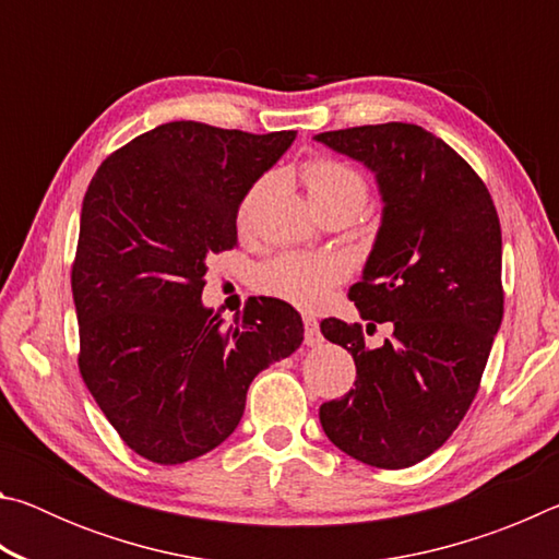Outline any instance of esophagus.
<instances>
[{
    "mask_svg": "<svg viewBox=\"0 0 559 559\" xmlns=\"http://www.w3.org/2000/svg\"><path fill=\"white\" fill-rule=\"evenodd\" d=\"M302 328H306V333H302V337H306V345L308 347H316L323 343V335H320V328H318V320L306 316L302 318Z\"/></svg>",
    "mask_w": 559,
    "mask_h": 559,
    "instance_id": "1",
    "label": "esophagus"
}]
</instances>
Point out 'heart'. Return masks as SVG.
Returning <instances> with one entry per match:
<instances>
[{
  "instance_id": "heart-1",
  "label": "heart",
  "mask_w": 559,
  "mask_h": 559,
  "mask_svg": "<svg viewBox=\"0 0 559 559\" xmlns=\"http://www.w3.org/2000/svg\"><path fill=\"white\" fill-rule=\"evenodd\" d=\"M300 179L306 192L320 214L333 210L359 212L367 202V182L355 167L337 157L318 155L310 157L300 167ZM271 189V177H259L241 194L236 206V229L239 234H251L257 222L259 206ZM345 259L333 253H300L286 251L281 257L263 263L259 271V286L286 302L298 308H318L333 286L347 278Z\"/></svg>"
}]
</instances>
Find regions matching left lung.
<instances>
[{"label":"left lung","mask_w":559,"mask_h":559,"mask_svg":"<svg viewBox=\"0 0 559 559\" xmlns=\"http://www.w3.org/2000/svg\"><path fill=\"white\" fill-rule=\"evenodd\" d=\"M365 163L384 200L362 281L349 288L362 320L392 323L367 347L359 323L325 318L330 343L357 380L320 406L328 439L374 468H409L447 443L473 404L503 320V239L484 179L456 150L412 122L320 132Z\"/></svg>","instance_id":"8db88e82"}]
</instances>
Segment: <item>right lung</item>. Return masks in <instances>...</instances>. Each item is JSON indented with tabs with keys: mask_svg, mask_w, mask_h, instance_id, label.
<instances>
[{
	"mask_svg": "<svg viewBox=\"0 0 559 559\" xmlns=\"http://www.w3.org/2000/svg\"><path fill=\"white\" fill-rule=\"evenodd\" d=\"M293 138L175 120L91 179L71 266L79 370L138 456L175 466L219 447L253 377L302 343L300 316L278 298L253 300L229 328L202 306L206 259L234 249L241 194Z\"/></svg>",
	"mask_w": 559,
	"mask_h": 559,
	"instance_id": "add662e5",
	"label": "right lung"
}]
</instances>
